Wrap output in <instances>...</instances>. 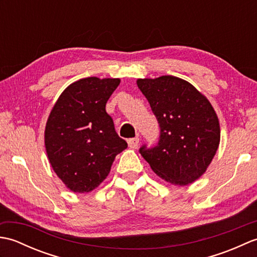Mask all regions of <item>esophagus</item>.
I'll list each match as a JSON object with an SVG mask.
<instances>
[{"instance_id": "obj_1", "label": "esophagus", "mask_w": 257, "mask_h": 257, "mask_svg": "<svg viewBox=\"0 0 257 257\" xmlns=\"http://www.w3.org/2000/svg\"><path fill=\"white\" fill-rule=\"evenodd\" d=\"M139 145V138L138 137H135V138H130L128 139V146L130 148H137Z\"/></svg>"}]
</instances>
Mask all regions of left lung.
Returning <instances> with one entry per match:
<instances>
[{
  "label": "left lung",
  "mask_w": 257,
  "mask_h": 257,
  "mask_svg": "<svg viewBox=\"0 0 257 257\" xmlns=\"http://www.w3.org/2000/svg\"><path fill=\"white\" fill-rule=\"evenodd\" d=\"M160 127L157 145L139 152L166 181L187 185L209 167L220 144V124L210 101L174 76L138 79Z\"/></svg>",
  "instance_id": "left-lung-1"
}]
</instances>
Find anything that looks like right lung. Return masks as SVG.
<instances>
[{
    "instance_id": "obj_1",
    "label": "right lung",
    "mask_w": 257,
    "mask_h": 257,
    "mask_svg": "<svg viewBox=\"0 0 257 257\" xmlns=\"http://www.w3.org/2000/svg\"><path fill=\"white\" fill-rule=\"evenodd\" d=\"M119 83L118 78L97 77L75 81L62 92L48 117V159L73 192L97 188L108 176L114 157L128 147L106 111V103Z\"/></svg>"
}]
</instances>
